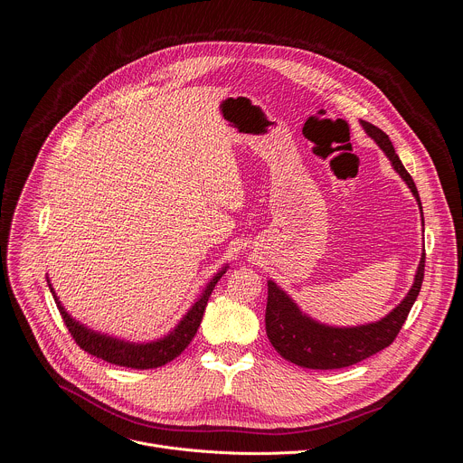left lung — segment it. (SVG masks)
I'll use <instances>...</instances> for the list:
<instances>
[{"instance_id":"8db88e82","label":"left lung","mask_w":463,"mask_h":463,"mask_svg":"<svg viewBox=\"0 0 463 463\" xmlns=\"http://www.w3.org/2000/svg\"><path fill=\"white\" fill-rule=\"evenodd\" d=\"M364 131L378 144L390 158L395 172L411 190L419 208L423 206L419 199L415 183L406 167L399 160L390 137L374 128L369 121H360ZM425 225V220H423ZM425 277V249L415 271L413 286L408 296L381 321L358 325V326H328L323 325L299 310V307L286 296L273 280H268V307H266V332L275 351L291 364H298L307 369H340L358 364L378 351L386 349L397 338L402 328L419 291H421Z\"/></svg>"}]
</instances>
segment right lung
I'll list each match as a JSON object with an SVG mask.
<instances>
[{"mask_svg":"<svg viewBox=\"0 0 463 463\" xmlns=\"http://www.w3.org/2000/svg\"><path fill=\"white\" fill-rule=\"evenodd\" d=\"M225 271H227V266L222 271H218L214 275V279L206 284L199 299L194 303V307L186 312V316L179 321V325L170 334L164 335V338H160L156 342H149V344L123 342V340L112 338V335L96 332L85 325H80L64 310L59 298L55 296V289L50 284V279H48V286L53 293V299L57 303V308H59L70 334L73 335L75 344L82 351H87L89 354L101 358L114 365L131 367V369H155V367H160L167 362H172L174 358H177L188 347V344L194 340V335L201 325L210 293H213L214 286L218 284V280L223 277Z\"/></svg>","mask_w":463,"mask_h":463,"instance_id":"right-lung-1","label":"right lung"}]
</instances>
